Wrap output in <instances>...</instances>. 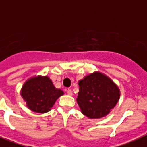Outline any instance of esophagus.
I'll return each instance as SVG.
<instances>
[{
    "label": "esophagus",
    "mask_w": 147,
    "mask_h": 147,
    "mask_svg": "<svg viewBox=\"0 0 147 147\" xmlns=\"http://www.w3.org/2000/svg\"><path fill=\"white\" fill-rule=\"evenodd\" d=\"M67 94L71 96V95L73 94V92H72V91H71V89H68V91H67Z\"/></svg>",
    "instance_id": "esophagus-1"
}]
</instances>
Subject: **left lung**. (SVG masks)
Wrapping results in <instances>:
<instances>
[{
  "label": "left lung",
  "mask_w": 147,
  "mask_h": 147,
  "mask_svg": "<svg viewBox=\"0 0 147 147\" xmlns=\"http://www.w3.org/2000/svg\"><path fill=\"white\" fill-rule=\"evenodd\" d=\"M77 102L82 114L89 118H100L110 113L120 98L118 87L107 76L94 73L79 81Z\"/></svg>",
  "instance_id": "obj_1"
}]
</instances>
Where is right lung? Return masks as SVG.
I'll return each instance as SVG.
<instances>
[{
	"label": "right lung",
	"instance_id": "right-lung-1",
	"mask_svg": "<svg viewBox=\"0 0 147 147\" xmlns=\"http://www.w3.org/2000/svg\"><path fill=\"white\" fill-rule=\"evenodd\" d=\"M63 94L62 90L55 88L47 76L30 78L24 83L21 90V95L27 107L37 113L50 111L55 100Z\"/></svg>",
	"mask_w": 147,
	"mask_h": 147
}]
</instances>
